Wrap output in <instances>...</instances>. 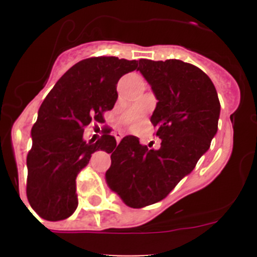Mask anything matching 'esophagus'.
Returning a JSON list of instances; mask_svg holds the SVG:
<instances>
[{
	"mask_svg": "<svg viewBox=\"0 0 257 257\" xmlns=\"http://www.w3.org/2000/svg\"><path fill=\"white\" fill-rule=\"evenodd\" d=\"M114 136H115L116 143H119V142H120V139L123 138V133H115V134H114Z\"/></svg>",
	"mask_w": 257,
	"mask_h": 257,
	"instance_id": "esophagus-1",
	"label": "esophagus"
}]
</instances>
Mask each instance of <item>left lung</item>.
Returning a JSON list of instances; mask_svg holds the SVG:
<instances>
[{
    "instance_id": "obj_1",
    "label": "left lung",
    "mask_w": 257,
    "mask_h": 257,
    "mask_svg": "<svg viewBox=\"0 0 257 257\" xmlns=\"http://www.w3.org/2000/svg\"><path fill=\"white\" fill-rule=\"evenodd\" d=\"M138 71L152 85L158 103L150 121L162 139L148 149L137 137L112 150L105 179L128 206L141 209L163 200L193 172L217 132L220 102L211 79L179 59H139Z\"/></svg>"
}]
</instances>
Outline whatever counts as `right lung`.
Segmentation results:
<instances>
[{
    "label": "right lung",
    "mask_w": 257,
    "mask_h": 257,
    "mask_svg": "<svg viewBox=\"0 0 257 257\" xmlns=\"http://www.w3.org/2000/svg\"><path fill=\"white\" fill-rule=\"evenodd\" d=\"M137 67V61L118 57L83 59L58 79L41 104L31 131L26 191L30 205L45 220H64L76 211L77 175L93 153L116 147L108 129L95 143L83 141V132L90 123H104V113L118 98L116 83Z\"/></svg>",
    "instance_id": "obj_1"
}]
</instances>
